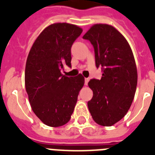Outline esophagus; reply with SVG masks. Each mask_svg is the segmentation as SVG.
Here are the masks:
<instances>
[{
  "mask_svg": "<svg viewBox=\"0 0 155 155\" xmlns=\"http://www.w3.org/2000/svg\"><path fill=\"white\" fill-rule=\"evenodd\" d=\"M88 81H89V79H88V78H85V84L87 85Z\"/></svg>",
  "mask_w": 155,
  "mask_h": 155,
  "instance_id": "1",
  "label": "esophagus"
}]
</instances>
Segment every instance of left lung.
I'll return each instance as SVG.
<instances>
[{
    "label": "left lung",
    "instance_id": "obj_1",
    "mask_svg": "<svg viewBox=\"0 0 155 155\" xmlns=\"http://www.w3.org/2000/svg\"><path fill=\"white\" fill-rule=\"evenodd\" d=\"M83 38L91 42L96 66L103 71L101 80L88 82L93 92L88 109L95 122L112 126L125 117L134 98L137 71L134 54L125 38L108 24H95Z\"/></svg>",
    "mask_w": 155,
    "mask_h": 155
}]
</instances>
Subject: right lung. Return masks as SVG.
Returning a JSON list of instances; mask_svg holds the SVG:
<instances>
[{"mask_svg": "<svg viewBox=\"0 0 155 155\" xmlns=\"http://www.w3.org/2000/svg\"><path fill=\"white\" fill-rule=\"evenodd\" d=\"M69 23H54L45 28L28 54L25 71V90L33 112L45 125L59 127L70 120L80 89L81 74L68 77L61 73L71 68V47L82 33Z\"/></svg>", "mask_w": 155, "mask_h": 155, "instance_id": "right-lung-1", "label": "right lung"}]
</instances>
